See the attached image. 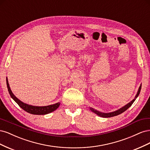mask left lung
Returning a JSON list of instances; mask_svg holds the SVG:
<instances>
[{"mask_svg": "<svg viewBox=\"0 0 150 150\" xmlns=\"http://www.w3.org/2000/svg\"><path fill=\"white\" fill-rule=\"evenodd\" d=\"M141 89H142V84H140V86L139 87V89H138V92H137V94H136V96H135L134 98L133 99V100L131 101H130L129 103H128L127 104H126V105L124 106L123 107L120 108L119 110H117L116 111L110 112H101V111H98L96 110H94V109L93 108L89 107L90 110L92 112H93L94 113H95V114H96L98 116H100V117H112V116H117V115H119L121 114V113L125 112L126 110H128V109L131 105H132V104L136 100V99H137L138 98V96H139Z\"/></svg>", "mask_w": 150, "mask_h": 150, "instance_id": "obj_1", "label": "left lung"}]
</instances>
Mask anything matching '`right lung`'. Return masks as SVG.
<instances>
[{
	"label": "right lung",
	"instance_id": "add662e5",
	"mask_svg": "<svg viewBox=\"0 0 150 150\" xmlns=\"http://www.w3.org/2000/svg\"><path fill=\"white\" fill-rule=\"evenodd\" d=\"M6 83H7L8 91L9 93L11 98L16 101V103L22 109V110H24L26 112L30 113V114L38 115H43L49 114V113L55 111L60 105L59 102L54 104H51V105L44 106H33V105H30V104H26L19 100V99L13 94L9 86V84H8L7 78H6Z\"/></svg>",
	"mask_w": 150,
	"mask_h": 150
}]
</instances>
